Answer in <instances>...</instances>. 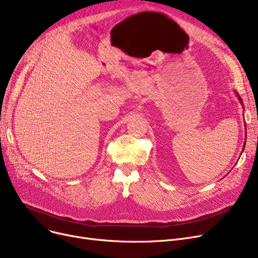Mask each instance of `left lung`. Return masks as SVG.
Returning a JSON list of instances; mask_svg holds the SVG:
<instances>
[{
	"label": "left lung",
	"instance_id": "obj_1",
	"mask_svg": "<svg viewBox=\"0 0 258 258\" xmlns=\"http://www.w3.org/2000/svg\"><path fill=\"white\" fill-rule=\"evenodd\" d=\"M235 94H236V97L238 98V100H239V102L241 103V105L243 106V103H242V100H241V98L239 97V95L237 94V92H235ZM245 125H246V123H245ZM245 127H247V126H245ZM246 136H247V133H246ZM245 145H246V142H245V144H243V148H245ZM243 148H242V150H243Z\"/></svg>",
	"mask_w": 258,
	"mask_h": 258
}]
</instances>
